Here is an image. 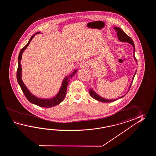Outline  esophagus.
Masks as SVG:
<instances>
[{
	"label": "esophagus",
	"instance_id": "1",
	"mask_svg": "<svg viewBox=\"0 0 156 156\" xmlns=\"http://www.w3.org/2000/svg\"><path fill=\"white\" fill-rule=\"evenodd\" d=\"M88 66V63L86 61H83L80 63V67L81 68H86Z\"/></svg>",
	"mask_w": 156,
	"mask_h": 156
}]
</instances>
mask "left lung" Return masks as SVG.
<instances>
[{
  "mask_svg": "<svg viewBox=\"0 0 156 156\" xmlns=\"http://www.w3.org/2000/svg\"><path fill=\"white\" fill-rule=\"evenodd\" d=\"M114 30H116V32H117V36H118V40H119V41L122 42H127V43L130 44L131 45H132V46L133 47V57H134V59L135 61H136V63L137 64L136 59V57H135V55H134L135 50H136V49H135L134 44V42H133V41L132 39L130 37L127 36L126 34L125 33V32H124V31H123V30H122L121 28H120L119 27H114ZM136 72H136H135V73L134 74V76H133L132 81H131V83H130V85L129 86V88H128V91L126 92V94L127 93H128V91H129V90L130 86H131V85H132V83H133V79H134V77L135 76ZM89 93L90 96H91L94 99L96 100H98V101H100V102H103V103H110V102H113V101H115V100L118 99L122 98L123 97H124V96L126 95V94H125V95H124L123 96H121V97H120L119 98L115 99H105V98H103V97H101V96L99 95L98 94H96V93L93 90L92 88H91V89H90Z\"/></svg>",
  "mask_w": 156,
  "mask_h": 156,
  "instance_id": "obj_1",
  "label": "left lung"
}]
</instances>
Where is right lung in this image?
<instances>
[{
  "mask_svg": "<svg viewBox=\"0 0 156 156\" xmlns=\"http://www.w3.org/2000/svg\"><path fill=\"white\" fill-rule=\"evenodd\" d=\"M40 33H41V32H38L37 33H35L34 34H33V36L31 37L30 41H28V42L27 43L26 45L24 47L22 50H20L19 56H18V70H17V81H18V83H19L24 95L26 96L27 99L30 101V103H32L34 105H36L37 106H41V107L51 108V107L58 105L65 99V98L66 97V94L67 93V87L69 85V83L70 82V79H71L73 77V75L76 73L77 70H74L73 73H72L70 75H69L68 76H66L64 78V79L62 81V83H61V86L60 87L58 92L57 93L55 96H53L51 98H46V99L40 98L34 95L32 93H30V90L28 89L27 86L24 85V83L23 82V80L22 79V65L20 63V61L22 59V54L23 53L24 50H26L27 48V47L28 46L30 42L33 39V37L35 36V35L37 34H40Z\"/></svg>",
  "mask_w": 156,
  "mask_h": 156,
  "instance_id": "1",
  "label": "right lung"
}]
</instances>
